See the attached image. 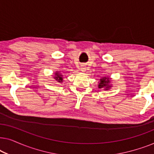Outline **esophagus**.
I'll return each mask as SVG.
<instances>
[{
  "label": "esophagus",
  "mask_w": 154,
  "mask_h": 154,
  "mask_svg": "<svg viewBox=\"0 0 154 154\" xmlns=\"http://www.w3.org/2000/svg\"><path fill=\"white\" fill-rule=\"evenodd\" d=\"M81 71H83V72H84V71H85V68H84V67H82V68H81Z\"/></svg>",
  "instance_id": "1"
}]
</instances>
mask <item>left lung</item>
<instances>
[{
	"label": "left lung",
	"mask_w": 154,
	"mask_h": 154,
	"mask_svg": "<svg viewBox=\"0 0 154 154\" xmlns=\"http://www.w3.org/2000/svg\"><path fill=\"white\" fill-rule=\"evenodd\" d=\"M109 82H110V80H109V78H102V79H100V83H99L98 87L99 88H105L106 89L108 90L109 88L111 87V85H109Z\"/></svg>",
	"instance_id": "obj_1"
}]
</instances>
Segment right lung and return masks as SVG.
<instances>
[{"label":"right lung","instance_id":"add662e5","mask_svg":"<svg viewBox=\"0 0 154 154\" xmlns=\"http://www.w3.org/2000/svg\"><path fill=\"white\" fill-rule=\"evenodd\" d=\"M54 79L56 80V81H57L58 82H62V75L59 74V73H55V76H54Z\"/></svg>","mask_w":154,"mask_h":154}]
</instances>
